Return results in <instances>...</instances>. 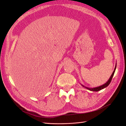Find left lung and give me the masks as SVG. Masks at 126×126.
I'll list each match as a JSON object with an SVG mask.
<instances>
[{"mask_svg": "<svg viewBox=\"0 0 126 126\" xmlns=\"http://www.w3.org/2000/svg\"><path fill=\"white\" fill-rule=\"evenodd\" d=\"M116 64H115V66L114 70V71H113V73H112V75L110 76V77L109 79L107 80V81L106 83H105L104 84L102 85L98 86V87H93V88H90V87H86V86H85L84 85H83L80 84L82 86H83V87H84L85 89H88V90H90V91H95V92H97V91H100V90H102V89H104V88H105V87H107L109 85V84H110L111 80H112V78H113V77L114 74V72H115V70H116Z\"/></svg>", "mask_w": 126, "mask_h": 126, "instance_id": "1", "label": "left lung"}]
</instances>
